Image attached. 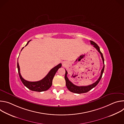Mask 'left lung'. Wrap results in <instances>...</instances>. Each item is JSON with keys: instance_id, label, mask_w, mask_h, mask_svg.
<instances>
[{"instance_id": "left-lung-1", "label": "left lung", "mask_w": 124, "mask_h": 124, "mask_svg": "<svg viewBox=\"0 0 124 124\" xmlns=\"http://www.w3.org/2000/svg\"><path fill=\"white\" fill-rule=\"evenodd\" d=\"M90 43H91V45H93V46L96 48V49L98 51V52L100 53L101 55V57L102 58V62L103 63V68L101 70V75L100 78H99V79L94 83H93L92 84L88 85V86H78L77 85H75V84H74L71 81H70L69 80V79H68V77H67V74L68 73L67 72V70H66V73H65V79L66 80V85L67 87V88L68 89V90L72 92L73 93H77V94H81V93H86L88 91H89L90 90H91L92 89H93V88H94L100 82L102 76V74L103 73L104 71V58L103 57V55L102 54L101 52V51H100V49L99 46H98V45L95 43L94 42L92 41H90Z\"/></svg>"}]
</instances>
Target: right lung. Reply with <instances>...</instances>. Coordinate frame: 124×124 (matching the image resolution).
<instances>
[{"mask_svg":"<svg viewBox=\"0 0 124 124\" xmlns=\"http://www.w3.org/2000/svg\"><path fill=\"white\" fill-rule=\"evenodd\" d=\"M30 41L31 40L27 42L25 46H26L28 45V44ZM23 47L21 51L23 48ZM61 66H62V64L60 63V64H59L58 65L56 66L55 67H54V68H53L49 72L47 75L41 80H39L38 81L31 82V81H28L27 80H26L23 78L20 73V68L19 64L18 63V59H17V70H18V73H19L20 79L22 82H23V83L24 84L25 86H26L30 90L36 91V92H43V91H46L49 89L52 85L53 78H54L58 69L61 68Z\"/></svg>","mask_w":124,"mask_h":124,"instance_id":"add662e5","label":"right lung"}]
</instances>
